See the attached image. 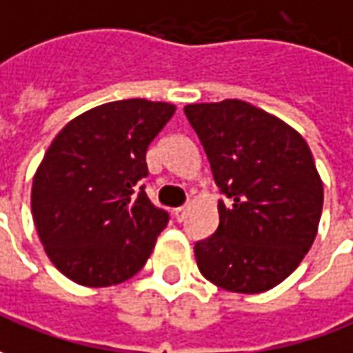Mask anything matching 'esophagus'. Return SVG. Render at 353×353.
<instances>
[{"mask_svg": "<svg viewBox=\"0 0 353 353\" xmlns=\"http://www.w3.org/2000/svg\"><path fill=\"white\" fill-rule=\"evenodd\" d=\"M186 213H188V209L186 208L172 209V217H174V221H176V223H182V221L186 219Z\"/></svg>", "mask_w": 353, "mask_h": 353, "instance_id": "obj_1", "label": "esophagus"}]
</instances>
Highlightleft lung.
I'll list each match as a JSON object with an SVG mask.
<instances>
[{"instance_id":"1","label":"left lung","mask_w":353,"mask_h":353,"mask_svg":"<svg viewBox=\"0 0 353 353\" xmlns=\"http://www.w3.org/2000/svg\"><path fill=\"white\" fill-rule=\"evenodd\" d=\"M184 113L221 194L219 227L196 242L200 273L219 288L259 294L302 263L317 236L323 182L292 126L240 99L192 103Z\"/></svg>"}]
</instances>
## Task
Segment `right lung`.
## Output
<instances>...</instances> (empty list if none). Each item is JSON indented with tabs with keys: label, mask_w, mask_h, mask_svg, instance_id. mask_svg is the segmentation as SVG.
Segmentation results:
<instances>
[{
	"label": "right lung",
	"mask_w": 353,
	"mask_h": 353,
	"mask_svg": "<svg viewBox=\"0 0 353 353\" xmlns=\"http://www.w3.org/2000/svg\"><path fill=\"white\" fill-rule=\"evenodd\" d=\"M176 107L121 99L94 107L55 136L32 181V217L51 263L72 283L113 286L148 261L169 213L140 181L145 152Z\"/></svg>",
	"instance_id": "obj_1"
}]
</instances>
